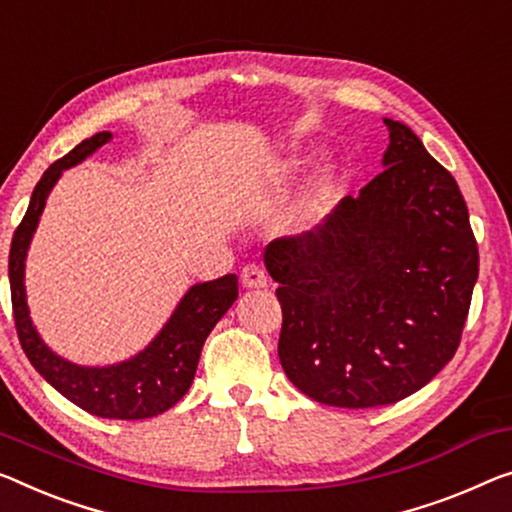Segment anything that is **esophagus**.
Returning a JSON list of instances; mask_svg holds the SVG:
<instances>
[{
  "mask_svg": "<svg viewBox=\"0 0 512 512\" xmlns=\"http://www.w3.org/2000/svg\"><path fill=\"white\" fill-rule=\"evenodd\" d=\"M241 282H243V287H248V289H259V287H266L269 276H266L262 266L248 264V266H243V271H241Z\"/></svg>",
  "mask_w": 512,
  "mask_h": 512,
  "instance_id": "esophagus-1",
  "label": "esophagus"
}]
</instances>
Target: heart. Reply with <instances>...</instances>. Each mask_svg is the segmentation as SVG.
<instances>
[{
    "label": "heart",
    "instance_id": "b5f03b06",
    "mask_svg": "<svg viewBox=\"0 0 512 512\" xmlns=\"http://www.w3.org/2000/svg\"><path fill=\"white\" fill-rule=\"evenodd\" d=\"M335 186V167L329 160H319L305 181L301 183L299 193L289 204L282 216V230L287 234H308L322 223L326 211H329Z\"/></svg>",
    "mask_w": 512,
    "mask_h": 512
}]
</instances>
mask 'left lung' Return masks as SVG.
Returning <instances> with one entry per match:
<instances>
[{
    "instance_id": "obj_1",
    "label": "left lung",
    "mask_w": 512,
    "mask_h": 512,
    "mask_svg": "<svg viewBox=\"0 0 512 512\" xmlns=\"http://www.w3.org/2000/svg\"><path fill=\"white\" fill-rule=\"evenodd\" d=\"M384 124V172L312 232L264 250L280 285L282 370L331 407H379L423 388L460 345L478 280L451 172L409 126Z\"/></svg>"
}]
</instances>
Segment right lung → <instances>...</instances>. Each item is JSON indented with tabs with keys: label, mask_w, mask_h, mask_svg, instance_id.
Segmentation results:
<instances>
[{
	"label": "right lung",
	"mask_w": 512,
	"mask_h": 512,
	"mask_svg": "<svg viewBox=\"0 0 512 512\" xmlns=\"http://www.w3.org/2000/svg\"><path fill=\"white\" fill-rule=\"evenodd\" d=\"M110 140L112 133L108 131L82 140L64 158L52 163L36 183L25 218L11 241V301L20 345L38 375L52 388H57L66 400L78 404L89 414L119 418V421H140V418L163 414L188 393L197 363H200L204 340L239 296V278L227 273L209 282H195L183 294L156 338L126 361L112 365H78L45 345L27 305L25 259L29 246H32L38 220L45 209V200L64 170L80 165Z\"/></svg>",
	"instance_id": "1"
}]
</instances>
